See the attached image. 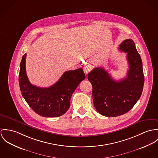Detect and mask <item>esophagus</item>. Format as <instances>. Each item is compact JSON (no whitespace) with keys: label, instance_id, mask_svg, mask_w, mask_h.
<instances>
[{"label":"esophagus","instance_id":"1","mask_svg":"<svg viewBox=\"0 0 158 158\" xmlns=\"http://www.w3.org/2000/svg\"><path fill=\"white\" fill-rule=\"evenodd\" d=\"M91 69V67L89 65H86V66H85L84 68V73H85V74H87V73H88L90 71Z\"/></svg>","mask_w":158,"mask_h":158}]
</instances>
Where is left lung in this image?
Segmentation results:
<instances>
[{
    "mask_svg": "<svg viewBox=\"0 0 158 158\" xmlns=\"http://www.w3.org/2000/svg\"><path fill=\"white\" fill-rule=\"evenodd\" d=\"M119 47L127 53L129 70L126 77L116 81L102 67L94 68L88 74L93 87L94 106L107 117L121 116L130 111L139 99L144 84L142 62L134 41L126 39Z\"/></svg>",
    "mask_w": 158,
    "mask_h": 158,
    "instance_id": "obj_1",
    "label": "left lung"
}]
</instances>
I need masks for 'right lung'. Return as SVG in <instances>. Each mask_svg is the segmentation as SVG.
<instances>
[{"instance_id": "1", "label": "right lung", "mask_w": 158, "mask_h": 158, "mask_svg": "<svg viewBox=\"0 0 158 158\" xmlns=\"http://www.w3.org/2000/svg\"><path fill=\"white\" fill-rule=\"evenodd\" d=\"M27 54H23L19 76V87L23 98L32 110L43 117H59L65 114L70 106V99L79 84L85 79L82 68L65 71L50 87L32 85L25 69Z\"/></svg>"}]
</instances>
